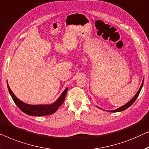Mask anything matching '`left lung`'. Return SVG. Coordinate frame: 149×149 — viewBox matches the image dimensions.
<instances>
[{
	"label": "left lung",
	"instance_id": "obj_1",
	"mask_svg": "<svg viewBox=\"0 0 149 149\" xmlns=\"http://www.w3.org/2000/svg\"><path fill=\"white\" fill-rule=\"evenodd\" d=\"M143 83H144V79L143 80H142V84H141V86H140V89L138 90V91L137 92V93L135 95V96H134V97L132 98V99L130 100V101L128 102H127L126 104H124V105L123 106H122V107H119V108H118V109H116V110H113V111H109V112H113V113H115V112H119V111H123V110H125L126 109H127L128 107H130L132 104L134 102V101L136 100V98H137V97L138 96V95H139V94H140V91H141V89H142V86H143Z\"/></svg>",
	"mask_w": 149,
	"mask_h": 149
}]
</instances>
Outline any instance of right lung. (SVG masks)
Returning <instances> with one entry per match:
<instances>
[{"instance_id": "obj_1", "label": "right lung", "mask_w": 149, "mask_h": 149, "mask_svg": "<svg viewBox=\"0 0 149 149\" xmlns=\"http://www.w3.org/2000/svg\"><path fill=\"white\" fill-rule=\"evenodd\" d=\"M7 87L13 100L14 102L18 107L19 109L26 114L28 115V116H45L54 113L59 108V107L63 103L67 92H68V88H67L63 92V93L60 96V97L58 98V100L53 104H45V105H43V104H36V105L35 104V105H32V104L25 103V102L21 101L19 99H18L11 91L8 83Z\"/></svg>"}]
</instances>
